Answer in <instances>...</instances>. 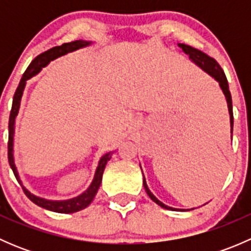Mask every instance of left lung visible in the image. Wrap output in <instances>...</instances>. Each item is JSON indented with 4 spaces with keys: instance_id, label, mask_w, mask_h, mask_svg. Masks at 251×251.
<instances>
[{
    "instance_id": "1",
    "label": "left lung",
    "mask_w": 251,
    "mask_h": 251,
    "mask_svg": "<svg viewBox=\"0 0 251 251\" xmlns=\"http://www.w3.org/2000/svg\"><path fill=\"white\" fill-rule=\"evenodd\" d=\"M178 46L183 50L184 53H187V54L189 55V58H191V59L193 60L197 65H198V67H201L205 73H207L210 76L214 77L215 80L220 83V87H221L222 92H224L225 97H226L227 105H228L229 120H231V127H232V131H233V109H232V97H231V92H229L227 77H226V75H225L222 68L220 67V64L214 59V58L209 57V55H206L205 53L201 52V50H197V48H193V47L188 46V45H184V44H178ZM143 187H144V189H146L147 194L149 196V198H151L154 203L158 204L159 206L164 207V209H168V210H175V211H176V210H178V209H174V207H171V206H168V205L161 203L159 199H156L155 197H154V194L149 191L148 186H147L146 178H144V177H143Z\"/></svg>"
}]
</instances>
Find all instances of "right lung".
<instances>
[{
    "label": "right lung",
    "instance_id": "1",
    "mask_svg": "<svg viewBox=\"0 0 251 251\" xmlns=\"http://www.w3.org/2000/svg\"><path fill=\"white\" fill-rule=\"evenodd\" d=\"M91 42L87 41H73L69 42V44H63L60 46H55L53 48H50V50H46V52L41 53V54L37 55L30 65L27 67V69L25 70V73L23 74L22 80H20L19 85H18L16 93H14L13 97V104H12L11 109V115H9V124H8V161L9 165H11L12 170H13L14 176H16L17 181L22 184L20 182L19 176H18L16 165H14V159H13V136H14V123H16V116L18 115V110H19L20 105V100H22L23 91H24L25 83H26V80H29L30 77H32L34 75H36L40 70L44 67H46L50 60L55 59V58L60 57V55H64L67 53L73 52V50H76L78 48H82L88 46ZM111 154L108 153L105 154L104 156H102V159L100 160V165H98L97 171H96L95 179H93L92 184L90 186V188L85 192L83 194L78 196L77 198L70 199V201H46L44 198H39V197L34 196V194L30 193L26 188H24V186L22 184V188L24 191L25 196L36 205L44 207V209L50 210V211L54 212H60V214H72V212L80 211V210H83L85 207H87L88 205L91 204V201H93L95 196L97 194L98 188L100 186V182H102L103 177V171H104L105 165H107L108 161L110 160Z\"/></svg>",
    "mask_w": 251,
    "mask_h": 251
}]
</instances>
